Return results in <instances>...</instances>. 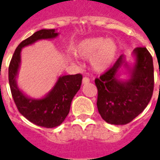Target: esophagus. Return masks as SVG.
<instances>
[{
    "mask_svg": "<svg viewBox=\"0 0 160 160\" xmlns=\"http://www.w3.org/2000/svg\"><path fill=\"white\" fill-rule=\"evenodd\" d=\"M90 82V80H89V78H87V77H84L83 79H82V84H88Z\"/></svg>",
    "mask_w": 160,
    "mask_h": 160,
    "instance_id": "34e87169",
    "label": "esophagus"
}]
</instances>
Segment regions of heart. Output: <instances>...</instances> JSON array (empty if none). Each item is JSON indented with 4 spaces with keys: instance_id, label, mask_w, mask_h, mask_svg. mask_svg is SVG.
I'll return each mask as SVG.
<instances>
[{
    "instance_id": "1",
    "label": "heart",
    "mask_w": 160,
    "mask_h": 160,
    "mask_svg": "<svg viewBox=\"0 0 160 160\" xmlns=\"http://www.w3.org/2000/svg\"><path fill=\"white\" fill-rule=\"evenodd\" d=\"M118 47L112 40L104 38H88L81 40L73 47V52L82 58H89L92 68L104 72L113 64L117 58Z\"/></svg>"
}]
</instances>
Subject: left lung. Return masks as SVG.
Wrapping results in <instances>:
<instances>
[{"label":"left lung","instance_id":"obj_1","mask_svg":"<svg viewBox=\"0 0 160 160\" xmlns=\"http://www.w3.org/2000/svg\"><path fill=\"white\" fill-rule=\"evenodd\" d=\"M133 56L135 59L133 67L122 55L107 72L95 80L98 110L108 123L124 125L130 122L151 100L154 87L152 57L145 47L135 48ZM122 67L128 71V80L119 78Z\"/></svg>","mask_w":160,"mask_h":160}]
</instances>
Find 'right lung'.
<instances>
[{"instance_id": "add662e5", "label": "right lung", "mask_w": 160, "mask_h": 160, "mask_svg": "<svg viewBox=\"0 0 160 160\" xmlns=\"http://www.w3.org/2000/svg\"><path fill=\"white\" fill-rule=\"evenodd\" d=\"M59 35L55 29H42L20 42L13 53L8 68V80L12 98L19 113L38 126L55 128L62 123L69 113L70 105L82 81L80 73L60 76L51 90L42 98L26 96L17 85L24 47L42 39H53Z\"/></svg>"}]
</instances>
